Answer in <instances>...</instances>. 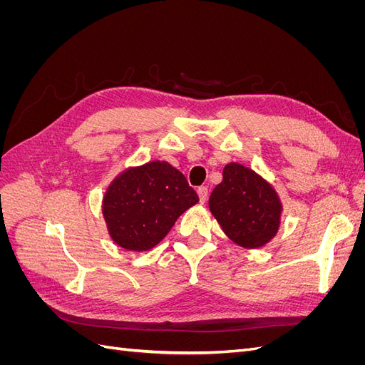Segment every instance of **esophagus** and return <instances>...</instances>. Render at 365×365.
<instances>
[{"mask_svg":"<svg viewBox=\"0 0 365 365\" xmlns=\"http://www.w3.org/2000/svg\"><path fill=\"white\" fill-rule=\"evenodd\" d=\"M197 196H200V201L204 204L207 201V197H208L207 187H200V189H197Z\"/></svg>","mask_w":365,"mask_h":365,"instance_id":"obj_1","label":"esophagus"}]
</instances>
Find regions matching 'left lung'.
<instances>
[{"label": "left lung", "instance_id": "left-lung-1", "mask_svg": "<svg viewBox=\"0 0 365 365\" xmlns=\"http://www.w3.org/2000/svg\"><path fill=\"white\" fill-rule=\"evenodd\" d=\"M208 207L224 233L240 247L259 248L277 235L282 213L279 196L245 165H225L222 182L210 195Z\"/></svg>", "mask_w": 365, "mask_h": 365}]
</instances>
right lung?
<instances>
[{"instance_id":"obj_1","label":"right lung","mask_w":365,"mask_h":365,"mask_svg":"<svg viewBox=\"0 0 365 365\" xmlns=\"http://www.w3.org/2000/svg\"><path fill=\"white\" fill-rule=\"evenodd\" d=\"M197 201L200 197L178 169L165 161H150L125 170L108 187L103 216L117 245L148 251Z\"/></svg>"}]
</instances>
